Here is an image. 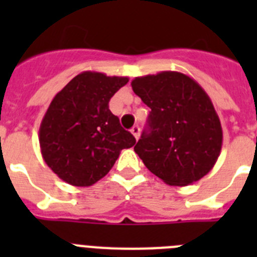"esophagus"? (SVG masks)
<instances>
[{
    "mask_svg": "<svg viewBox=\"0 0 257 257\" xmlns=\"http://www.w3.org/2000/svg\"><path fill=\"white\" fill-rule=\"evenodd\" d=\"M131 134H133L134 138H135L136 140L139 139V135H140V127H139V126H134L133 128H131Z\"/></svg>",
    "mask_w": 257,
    "mask_h": 257,
    "instance_id": "1",
    "label": "esophagus"
}]
</instances>
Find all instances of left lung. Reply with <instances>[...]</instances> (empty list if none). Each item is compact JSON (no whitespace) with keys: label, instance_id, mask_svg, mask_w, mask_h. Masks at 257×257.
<instances>
[{"label":"left lung","instance_id":"left-lung-1","mask_svg":"<svg viewBox=\"0 0 257 257\" xmlns=\"http://www.w3.org/2000/svg\"><path fill=\"white\" fill-rule=\"evenodd\" d=\"M133 90L151 108L135 145L145 167L172 187L201 180L221 152L222 128L210 96L197 81L165 70L135 77Z\"/></svg>","mask_w":257,"mask_h":257}]
</instances>
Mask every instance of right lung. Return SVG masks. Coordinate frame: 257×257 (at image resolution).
<instances>
[{"label":"right lung","instance_id":"right-lung-1","mask_svg":"<svg viewBox=\"0 0 257 257\" xmlns=\"http://www.w3.org/2000/svg\"><path fill=\"white\" fill-rule=\"evenodd\" d=\"M127 82L128 77L86 70L54 96L38 139L44 161L63 181L91 187L110 171L122 149L136 143L108 105Z\"/></svg>","mask_w":257,"mask_h":257}]
</instances>
